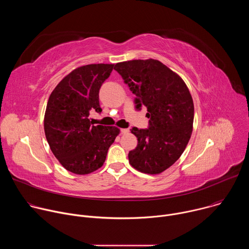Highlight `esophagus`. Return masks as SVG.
I'll return each instance as SVG.
<instances>
[{"label":"esophagus","instance_id":"esophagus-1","mask_svg":"<svg viewBox=\"0 0 249 249\" xmlns=\"http://www.w3.org/2000/svg\"><path fill=\"white\" fill-rule=\"evenodd\" d=\"M121 133H122V134H127V133H129V129L123 128V129H121Z\"/></svg>","mask_w":249,"mask_h":249}]
</instances>
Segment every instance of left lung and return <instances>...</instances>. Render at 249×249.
Instances as JSON below:
<instances>
[{"instance_id":"obj_1","label":"left lung","mask_w":249,"mask_h":249,"mask_svg":"<svg viewBox=\"0 0 249 249\" xmlns=\"http://www.w3.org/2000/svg\"><path fill=\"white\" fill-rule=\"evenodd\" d=\"M114 70L136 95V108L146 106L150 118L148 129H131L138 145L129 152V162L141 172L159 174L180 158L190 140L194 120L190 91L178 75L158 60L121 62Z\"/></svg>"}]
</instances>
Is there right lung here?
<instances>
[{
    "instance_id": "right-lung-1",
    "label": "right lung",
    "mask_w": 249,
    "mask_h": 249,
    "mask_svg": "<svg viewBox=\"0 0 249 249\" xmlns=\"http://www.w3.org/2000/svg\"><path fill=\"white\" fill-rule=\"evenodd\" d=\"M114 64H90L67 75L51 92L44 115L49 147L69 171L84 175L100 168L120 130L94 126L89 111L101 112L98 93Z\"/></svg>"
}]
</instances>
